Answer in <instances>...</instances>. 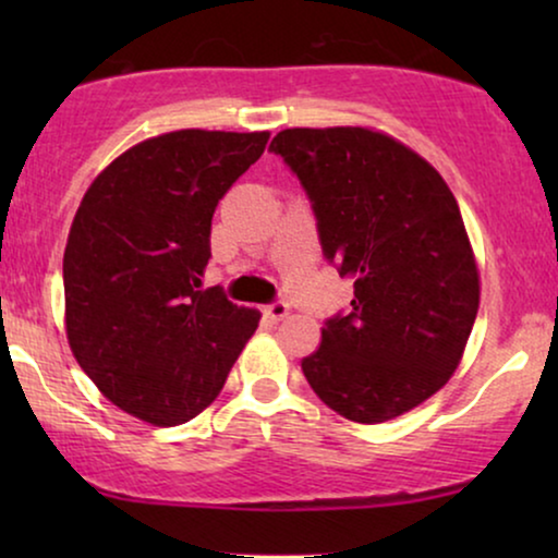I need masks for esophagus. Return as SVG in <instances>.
Here are the masks:
<instances>
[{
	"label": "esophagus",
	"instance_id": "34e87169",
	"mask_svg": "<svg viewBox=\"0 0 558 558\" xmlns=\"http://www.w3.org/2000/svg\"><path fill=\"white\" fill-rule=\"evenodd\" d=\"M264 315H266V317H271L274 323H277V319H284V317L289 315V302H284V300H277V302L266 304V307H264Z\"/></svg>",
	"mask_w": 558,
	"mask_h": 558
}]
</instances>
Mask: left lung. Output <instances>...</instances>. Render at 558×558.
<instances>
[{
	"label": "left lung",
	"instance_id": "1",
	"mask_svg": "<svg viewBox=\"0 0 558 558\" xmlns=\"http://www.w3.org/2000/svg\"><path fill=\"white\" fill-rule=\"evenodd\" d=\"M269 151L296 174L325 258L355 289L302 361L312 391L361 424L418 407L454 373L480 304L447 182L409 147L361 126L284 129Z\"/></svg>",
	"mask_w": 558,
	"mask_h": 558
}]
</instances>
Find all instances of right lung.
Wrapping results in <instances>:
<instances>
[{
    "label": "right lung",
    "instance_id": "add662e5",
    "mask_svg": "<svg viewBox=\"0 0 558 558\" xmlns=\"http://www.w3.org/2000/svg\"><path fill=\"white\" fill-rule=\"evenodd\" d=\"M269 134L182 129L136 144L83 195L63 256L65 330L106 399L157 426L201 414L258 327L203 289L218 201Z\"/></svg>",
    "mask_w": 558,
    "mask_h": 558
}]
</instances>
